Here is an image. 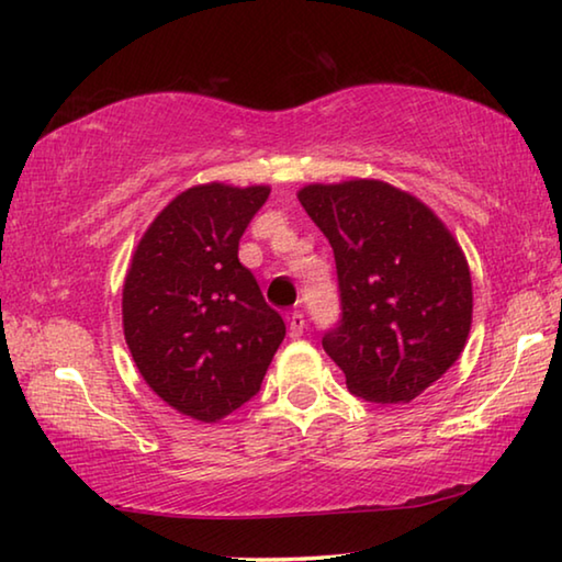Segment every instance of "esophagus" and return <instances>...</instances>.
Returning <instances> with one entry per match:
<instances>
[{
    "label": "esophagus",
    "instance_id": "1",
    "mask_svg": "<svg viewBox=\"0 0 562 562\" xmlns=\"http://www.w3.org/2000/svg\"><path fill=\"white\" fill-rule=\"evenodd\" d=\"M304 327H307V319H304L302 312H292L288 317V331L292 339H300L304 335Z\"/></svg>",
    "mask_w": 562,
    "mask_h": 562
}]
</instances>
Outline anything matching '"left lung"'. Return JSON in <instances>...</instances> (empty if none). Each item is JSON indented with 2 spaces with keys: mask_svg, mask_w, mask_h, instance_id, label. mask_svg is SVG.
Returning a JSON list of instances; mask_svg holds the SVG:
<instances>
[{
  "mask_svg": "<svg viewBox=\"0 0 562 562\" xmlns=\"http://www.w3.org/2000/svg\"><path fill=\"white\" fill-rule=\"evenodd\" d=\"M297 198L337 262L341 315L322 347L355 396L412 402L469 337L473 292L459 243L422 201L382 180L307 186Z\"/></svg>",
  "mask_w": 562,
  "mask_h": 562,
  "instance_id": "obj_1",
  "label": "left lung"
}]
</instances>
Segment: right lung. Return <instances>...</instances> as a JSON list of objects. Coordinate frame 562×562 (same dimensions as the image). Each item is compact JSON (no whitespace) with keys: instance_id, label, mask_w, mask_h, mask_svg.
<instances>
[{"instance_id":"obj_1","label":"right lung","mask_w":562,"mask_h":562,"mask_svg":"<svg viewBox=\"0 0 562 562\" xmlns=\"http://www.w3.org/2000/svg\"><path fill=\"white\" fill-rule=\"evenodd\" d=\"M270 188H188L140 237L123 284V335L146 384L180 414L217 422L260 392L284 322L237 260Z\"/></svg>"}]
</instances>
